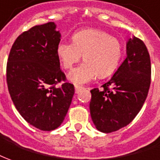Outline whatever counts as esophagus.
Instances as JSON below:
<instances>
[{
    "mask_svg": "<svg viewBox=\"0 0 160 160\" xmlns=\"http://www.w3.org/2000/svg\"><path fill=\"white\" fill-rule=\"evenodd\" d=\"M82 87H79V86L75 87V91H76V93H77V94H78V93H79V92L82 91Z\"/></svg>",
    "mask_w": 160,
    "mask_h": 160,
    "instance_id": "obj_1",
    "label": "esophagus"
}]
</instances>
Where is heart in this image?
Segmentation results:
<instances>
[{
    "mask_svg": "<svg viewBox=\"0 0 160 160\" xmlns=\"http://www.w3.org/2000/svg\"><path fill=\"white\" fill-rule=\"evenodd\" d=\"M82 53L84 62L68 75L69 81L77 85L91 82L98 75L106 78L113 73L119 64L123 47L118 39L96 28L75 32L72 42L62 41L57 47V57L66 69H71Z\"/></svg>",
    "mask_w": 160,
    "mask_h": 160,
    "instance_id": "heart-1",
    "label": "heart"
}]
</instances>
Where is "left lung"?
Wrapping results in <instances>:
<instances>
[{
	"mask_svg": "<svg viewBox=\"0 0 160 160\" xmlns=\"http://www.w3.org/2000/svg\"><path fill=\"white\" fill-rule=\"evenodd\" d=\"M127 57L112 78L91 90V119L96 128L110 133L132 121L145 103L151 84V59L143 41L133 36L126 43Z\"/></svg>",
	"mask_w": 160,
	"mask_h": 160,
	"instance_id": "left-lung-1",
	"label": "left lung"
}]
</instances>
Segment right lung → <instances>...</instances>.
Returning <instances> with one entry per match:
<instances>
[{
	"mask_svg": "<svg viewBox=\"0 0 160 160\" xmlns=\"http://www.w3.org/2000/svg\"><path fill=\"white\" fill-rule=\"evenodd\" d=\"M57 25L48 22L21 34L11 48L7 63V83L21 116L36 128L52 131L64 120L75 93L64 82L57 47L61 40Z\"/></svg>",
	"mask_w": 160,
	"mask_h": 160,
	"instance_id": "right-lung-1",
	"label": "right lung"
}]
</instances>
